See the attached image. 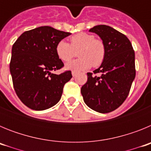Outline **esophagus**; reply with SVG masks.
<instances>
[{
	"label": "esophagus",
	"instance_id": "1",
	"mask_svg": "<svg viewBox=\"0 0 151 151\" xmlns=\"http://www.w3.org/2000/svg\"><path fill=\"white\" fill-rule=\"evenodd\" d=\"M77 73H77V72H76V71H73V72H72V75H73V77L76 76V75H77Z\"/></svg>",
	"mask_w": 151,
	"mask_h": 151
}]
</instances>
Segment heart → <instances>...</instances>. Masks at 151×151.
Instances as JSON below:
<instances>
[{"label":"heart","mask_w":151,"mask_h":151,"mask_svg":"<svg viewBox=\"0 0 151 151\" xmlns=\"http://www.w3.org/2000/svg\"><path fill=\"white\" fill-rule=\"evenodd\" d=\"M78 50V59L69 62L66 69L79 71L88 69L91 65L100 66L106 55V47L101 40L94 38L93 35L81 32L70 38V45L65 41H60L56 46V53L61 60L69 62L75 56V50Z\"/></svg>","instance_id":"b5f03b06"}]
</instances>
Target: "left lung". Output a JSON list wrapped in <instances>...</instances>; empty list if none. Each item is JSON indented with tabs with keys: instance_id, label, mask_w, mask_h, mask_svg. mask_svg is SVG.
I'll list each match as a JSON object with an SVG mask.
<instances>
[{
	"instance_id": "8db88e82",
	"label": "left lung",
	"mask_w": 151,
	"mask_h": 151,
	"mask_svg": "<svg viewBox=\"0 0 151 151\" xmlns=\"http://www.w3.org/2000/svg\"><path fill=\"white\" fill-rule=\"evenodd\" d=\"M91 32L98 35L106 47L105 58L98 69L88 73V81L81 88L83 100L94 111L107 113L122 104L135 77L134 51L129 38L113 28L99 25Z\"/></svg>"
}]
</instances>
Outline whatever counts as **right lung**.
Returning <instances> with one entry per match:
<instances>
[{"label":"right lung","mask_w":151,"mask_h":151,"mask_svg":"<svg viewBox=\"0 0 151 151\" xmlns=\"http://www.w3.org/2000/svg\"><path fill=\"white\" fill-rule=\"evenodd\" d=\"M71 33L41 26L22 33L12 47L10 63L13 88L18 97L32 110H44L60 100L71 71L54 74L64 66L56 46Z\"/></svg>","instance_id":"right-lung-1"}]
</instances>
